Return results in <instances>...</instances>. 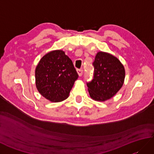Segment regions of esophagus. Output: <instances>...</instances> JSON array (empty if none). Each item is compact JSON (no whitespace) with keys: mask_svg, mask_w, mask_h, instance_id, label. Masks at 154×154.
I'll return each instance as SVG.
<instances>
[{"mask_svg":"<svg viewBox=\"0 0 154 154\" xmlns=\"http://www.w3.org/2000/svg\"><path fill=\"white\" fill-rule=\"evenodd\" d=\"M77 71L78 75H79L80 77L82 76L83 73V70L82 69H78L77 70Z\"/></svg>","mask_w":154,"mask_h":154,"instance_id":"esophagus-1","label":"esophagus"}]
</instances>
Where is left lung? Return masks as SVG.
Segmentation results:
<instances>
[{
	"instance_id": "obj_1",
	"label": "left lung",
	"mask_w": 154,
	"mask_h": 154,
	"mask_svg": "<svg viewBox=\"0 0 154 154\" xmlns=\"http://www.w3.org/2000/svg\"><path fill=\"white\" fill-rule=\"evenodd\" d=\"M93 78L87 83L90 97L104 101L115 95L122 87L125 70L119 59L106 52L97 54L93 62Z\"/></svg>"
}]
</instances>
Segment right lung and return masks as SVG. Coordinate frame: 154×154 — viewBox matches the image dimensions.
<instances>
[{"mask_svg": "<svg viewBox=\"0 0 154 154\" xmlns=\"http://www.w3.org/2000/svg\"><path fill=\"white\" fill-rule=\"evenodd\" d=\"M35 76L39 93L48 100L57 103L69 97L79 75L65 52L54 50L41 59L35 68Z\"/></svg>", "mask_w": 154, "mask_h": 154, "instance_id": "right-lung-1", "label": "right lung"}]
</instances>
